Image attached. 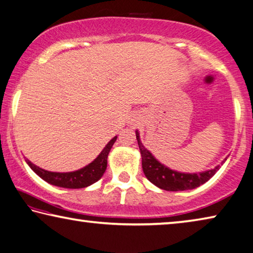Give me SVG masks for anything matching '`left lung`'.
Wrapping results in <instances>:
<instances>
[{
    "label": "left lung",
    "instance_id": "1",
    "mask_svg": "<svg viewBox=\"0 0 253 253\" xmlns=\"http://www.w3.org/2000/svg\"><path fill=\"white\" fill-rule=\"evenodd\" d=\"M136 138L142 154V167L145 177L156 187L168 191H182L199 187L200 184L208 181L219 169L217 166L214 169L200 173H181L169 169L160 163L150 152H148L139 139V134L136 130Z\"/></svg>",
    "mask_w": 253,
    "mask_h": 253
}]
</instances>
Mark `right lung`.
<instances>
[{
  "label": "right lung",
  "instance_id": "obj_1",
  "mask_svg": "<svg viewBox=\"0 0 253 253\" xmlns=\"http://www.w3.org/2000/svg\"><path fill=\"white\" fill-rule=\"evenodd\" d=\"M117 139V136H115L111 141L107 144L103 148L101 153L98 155V158L91 162L89 166L82 168L78 171L66 172V173H59V172H50L43 169H40L34 163H31L29 160H26L31 169L35 173H37L40 178L45 180L48 183L54 184L57 187L69 188V189H80V188H85L90 184L97 182L102 177L107 169V158L111 150L112 145Z\"/></svg>",
  "mask_w": 253,
  "mask_h": 253
}]
</instances>
